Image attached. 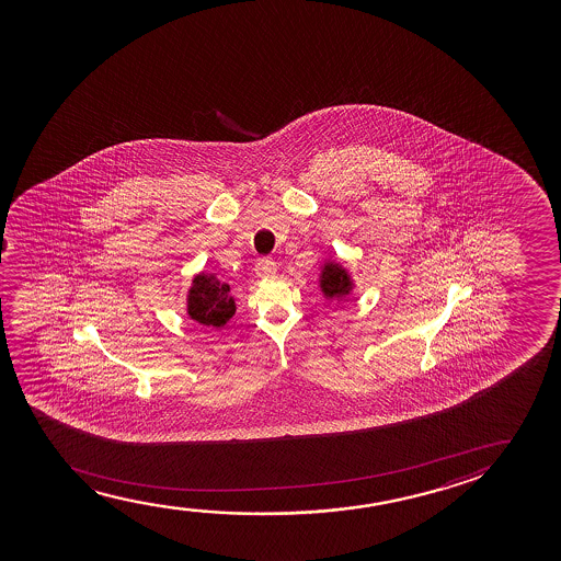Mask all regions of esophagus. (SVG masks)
Instances as JSON below:
<instances>
[{
    "label": "esophagus",
    "instance_id": "1",
    "mask_svg": "<svg viewBox=\"0 0 561 561\" xmlns=\"http://www.w3.org/2000/svg\"><path fill=\"white\" fill-rule=\"evenodd\" d=\"M256 274L261 277H270L274 276L277 272L276 262L272 261V259H261V261L256 262Z\"/></svg>",
    "mask_w": 561,
    "mask_h": 561
}]
</instances>
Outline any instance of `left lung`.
I'll return each mask as SVG.
<instances>
[{"label": "left lung", "instance_id": "obj_1", "mask_svg": "<svg viewBox=\"0 0 561 561\" xmlns=\"http://www.w3.org/2000/svg\"><path fill=\"white\" fill-rule=\"evenodd\" d=\"M320 289L325 299H345L353 291V279L339 262H325L320 274Z\"/></svg>", "mask_w": 561, "mask_h": 561}]
</instances>
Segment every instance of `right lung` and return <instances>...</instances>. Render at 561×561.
<instances>
[{
  "instance_id": "add662e5",
  "label": "right lung",
  "mask_w": 561,
  "mask_h": 561,
  "mask_svg": "<svg viewBox=\"0 0 561 561\" xmlns=\"http://www.w3.org/2000/svg\"><path fill=\"white\" fill-rule=\"evenodd\" d=\"M187 314L203 325H226L236 314V299L230 295V285L222 284L215 274H197L187 293Z\"/></svg>"
}]
</instances>
